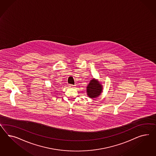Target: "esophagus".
Here are the masks:
<instances>
[{"mask_svg":"<svg viewBox=\"0 0 156 156\" xmlns=\"http://www.w3.org/2000/svg\"><path fill=\"white\" fill-rule=\"evenodd\" d=\"M69 87H70V88H74V87H75V86L74 85H73V84H69Z\"/></svg>","mask_w":156,"mask_h":156,"instance_id":"1","label":"esophagus"}]
</instances>
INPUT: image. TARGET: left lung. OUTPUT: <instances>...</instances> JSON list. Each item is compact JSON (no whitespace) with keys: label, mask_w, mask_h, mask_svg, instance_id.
Instances as JSON below:
<instances>
[{"label":"left lung","mask_w":156,"mask_h":156,"mask_svg":"<svg viewBox=\"0 0 156 156\" xmlns=\"http://www.w3.org/2000/svg\"><path fill=\"white\" fill-rule=\"evenodd\" d=\"M102 91L101 84L99 83L94 79L90 81V83L87 87V95L91 98H94L98 97Z\"/></svg>","instance_id":"1"}]
</instances>
